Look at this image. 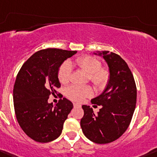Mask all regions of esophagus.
<instances>
[{"label":"esophagus","instance_id":"34e87169","mask_svg":"<svg viewBox=\"0 0 157 157\" xmlns=\"http://www.w3.org/2000/svg\"><path fill=\"white\" fill-rule=\"evenodd\" d=\"M73 106H74V107H76V106H81V105H79L78 103H73Z\"/></svg>","mask_w":157,"mask_h":157}]
</instances>
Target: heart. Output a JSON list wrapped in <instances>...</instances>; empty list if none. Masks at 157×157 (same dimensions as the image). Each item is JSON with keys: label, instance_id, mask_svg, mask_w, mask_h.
I'll use <instances>...</instances> for the list:
<instances>
[{"label": "heart", "instance_id": "1", "mask_svg": "<svg viewBox=\"0 0 157 157\" xmlns=\"http://www.w3.org/2000/svg\"><path fill=\"white\" fill-rule=\"evenodd\" d=\"M74 64L88 75V78L95 88L102 90L107 86L110 78V71L106 67H101V62L92 56H79L74 61ZM72 67L70 63L66 61L59 67L58 79L62 84H67L70 79ZM93 90L90 86L71 85L66 89V95L72 101L80 102L87 97L91 96Z\"/></svg>", "mask_w": 157, "mask_h": 157}]
</instances>
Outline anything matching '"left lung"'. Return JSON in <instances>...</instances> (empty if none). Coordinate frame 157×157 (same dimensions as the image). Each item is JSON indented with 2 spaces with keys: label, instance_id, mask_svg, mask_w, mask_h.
Listing matches in <instances>:
<instances>
[{
  "label": "left lung",
  "instance_id": "obj_1",
  "mask_svg": "<svg viewBox=\"0 0 157 157\" xmlns=\"http://www.w3.org/2000/svg\"><path fill=\"white\" fill-rule=\"evenodd\" d=\"M103 56L110 71V78L103 92L91 100L101 106L94 113L89 106L83 105L81 127L87 138L97 144H108L120 138L132 119L137 100L135 79L125 61L109 51L94 53Z\"/></svg>",
  "mask_w": 157,
  "mask_h": 157
}]
</instances>
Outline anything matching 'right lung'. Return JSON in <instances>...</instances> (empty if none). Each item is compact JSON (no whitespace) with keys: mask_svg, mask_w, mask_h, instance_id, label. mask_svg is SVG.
I'll return each instance as SVG.
<instances>
[{"mask_svg":"<svg viewBox=\"0 0 157 157\" xmlns=\"http://www.w3.org/2000/svg\"><path fill=\"white\" fill-rule=\"evenodd\" d=\"M76 53L56 48L41 50L24 63L17 74L13 88L16 116L21 128L35 141H52L62 133L73 104L65 98L55 106L48 101L60 87L59 67Z\"/></svg>","mask_w":157,"mask_h":157,"instance_id":"add662e5","label":"right lung"}]
</instances>
